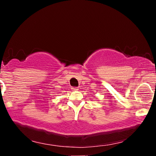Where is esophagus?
Segmentation results:
<instances>
[{
    "label": "esophagus",
    "mask_w": 156,
    "mask_h": 156,
    "mask_svg": "<svg viewBox=\"0 0 156 156\" xmlns=\"http://www.w3.org/2000/svg\"><path fill=\"white\" fill-rule=\"evenodd\" d=\"M72 91H77L79 89L77 88V87H72Z\"/></svg>",
    "instance_id": "obj_1"
}]
</instances>
